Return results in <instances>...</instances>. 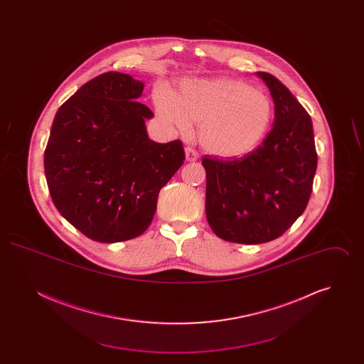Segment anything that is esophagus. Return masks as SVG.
<instances>
[{"instance_id":"esophagus-1","label":"esophagus","mask_w":364,"mask_h":364,"mask_svg":"<svg viewBox=\"0 0 364 364\" xmlns=\"http://www.w3.org/2000/svg\"><path fill=\"white\" fill-rule=\"evenodd\" d=\"M186 158H187V161L193 162V161H196L199 158V153L195 149H192V147H186Z\"/></svg>"}]
</instances>
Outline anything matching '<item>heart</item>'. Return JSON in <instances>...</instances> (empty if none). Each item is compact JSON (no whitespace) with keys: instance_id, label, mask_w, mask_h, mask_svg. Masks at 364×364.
<instances>
[{"instance_id":"obj_1","label":"heart","mask_w":364,"mask_h":364,"mask_svg":"<svg viewBox=\"0 0 364 364\" xmlns=\"http://www.w3.org/2000/svg\"><path fill=\"white\" fill-rule=\"evenodd\" d=\"M159 116L187 134L199 122V140L215 156H239L254 150L273 119L272 100L237 79L191 80L181 86L180 100L162 92Z\"/></svg>"}]
</instances>
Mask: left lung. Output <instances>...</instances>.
Masks as SVG:
<instances>
[{
  "label": "left lung",
  "mask_w": 364,
  "mask_h": 364,
  "mask_svg": "<svg viewBox=\"0 0 364 364\" xmlns=\"http://www.w3.org/2000/svg\"><path fill=\"white\" fill-rule=\"evenodd\" d=\"M274 100V125L254 151L205 156L206 217L223 240L260 244L279 237L311 196L316 150L310 114L277 77L258 72Z\"/></svg>",
  "instance_id": "obj_1"
}]
</instances>
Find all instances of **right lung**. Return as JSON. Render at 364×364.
Returning a JSON list of instances; mask_svg holds the SVG:
<instances>
[{"label":"right lung","instance_id":"1","mask_svg":"<svg viewBox=\"0 0 364 364\" xmlns=\"http://www.w3.org/2000/svg\"><path fill=\"white\" fill-rule=\"evenodd\" d=\"M143 83L106 72L60 106L45 149V176L60 214L94 242L140 236L153 221L161 188L184 164L183 143H156L136 100Z\"/></svg>","mask_w":364,"mask_h":364}]
</instances>
